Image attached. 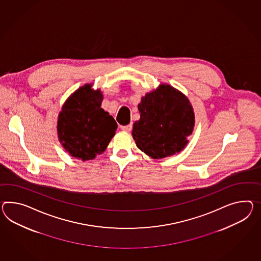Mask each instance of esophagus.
<instances>
[{"label":"esophagus","mask_w":261,"mask_h":261,"mask_svg":"<svg viewBox=\"0 0 261 261\" xmlns=\"http://www.w3.org/2000/svg\"><path fill=\"white\" fill-rule=\"evenodd\" d=\"M121 129L122 131H125V132H130L132 130V124H128V125H121Z\"/></svg>","instance_id":"34e87169"}]
</instances>
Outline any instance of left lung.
<instances>
[{
	"label": "left lung",
	"instance_id": "left-lung-1",
	"mask_svg": "<svg viewBox=\"0 0 261 261\" xmlns=\"http://www.w3.org/2000/svg\"><path fill=\"white\" fill-rule=\"evenodd\" d=\"M140 119L133 124L132 136L137 147L152 159H164L180 153L189 142L195 117L186 96L170 85L141 98Z\"/></svg>",
	"mask_w": 261,
	"mask_h": 261
}]
</instances>
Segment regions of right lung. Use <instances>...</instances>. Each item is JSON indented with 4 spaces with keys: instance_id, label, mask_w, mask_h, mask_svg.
<instances>
[{
    "instance_id": "obj_1",
    "label": "right lung",
    "mask_w": 261,
    "mask_h": 261,
    "mask_svg": "<svg viewBox=\"0 0 261 261\" xmlns=\"http://www.w3.org/2000/svg\"><path fill=\"white\" fill-rule=\"evenodd\" d=\"M92 84L79 88L64 102L58 115V140L66 152L83 161L94 159L107 149L118 127L101 105L102 93Z\"/></svg>"
}]
</instances>
